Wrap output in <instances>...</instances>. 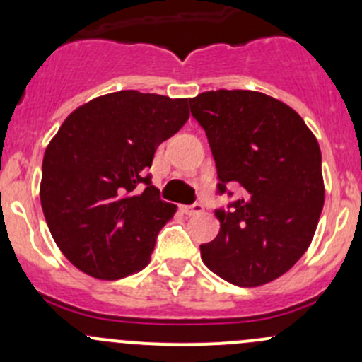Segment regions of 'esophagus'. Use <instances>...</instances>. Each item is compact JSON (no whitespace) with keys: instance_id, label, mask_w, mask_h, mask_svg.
Returning <instances> with one entry per match:
<instances>
[{"instance_id":"34e87169","label":"esophagus","mask_w":362,"mask_h":362,"mask_svg":"<svg viewBox=\"0 0 362 362\" xmlns=\"http://www.w3.org/2000/svg\"><path fill=\"white\" fill-rule=\"evenodd\" d=\"M182 211H184L185 215H198L203 211V206L199 203H194V204H185V206H182Z\"/></svg>"}]
</instances>
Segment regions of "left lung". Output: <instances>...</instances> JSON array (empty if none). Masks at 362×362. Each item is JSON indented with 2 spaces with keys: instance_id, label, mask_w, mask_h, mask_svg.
I'll list each match as a JSON object with an SVG mask.
<instances>
[{
  "instance_id": "8db88e82",
  "label": "left lung",
  "mask_w": 362,
  "mask_h": 362,
  "mask_svg": "<svg viewBox=\"0 0 362 362\" xmlns=\"http://www.w3.org/2000/svg\"><path fill=\"white\" fill-rule=\"evenodd\" d=\"M189 105L206 133L218 192L243 187L229 210H215L221 231L199 247L203 262L235 286H264L289 272L315 235L324 206L317 138L298 112L255 90H208Z\"/></svg>"
}]
</instances>
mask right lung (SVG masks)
I'll return each mask as SVG.
<instances>
[{
    "label": "right lung",
    "mask_w": 362,
    "mask_h": 362,
    "mask_svg": "<svg viewBox=\"0 0 362 362\" xmlns=\"http://www.w3.org/2000/svg\"><path fill=\"white\" fill-rule=\"evenodd\" d=\"M189 119L187 100L119 90L71 112L43 156V215L75 268L100 280L140 272L177 206L147 168Z\"/></svg>",
    "instance_id": "1"
}]
</instances>
